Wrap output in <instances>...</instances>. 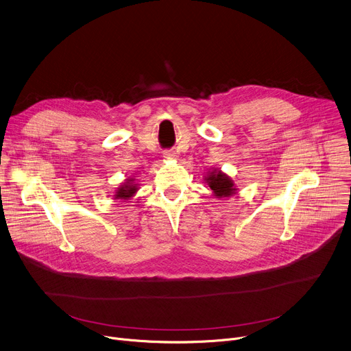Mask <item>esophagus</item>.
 Instances as JSON below:
<instances>
[{
  "label": "esophagus",
  "mask_w": 351,
  "mask_h": 351,
  "mask_svg": "<svg viewBox=\"0 0 351 351\" xmlns=\"http://www.w3.org/2000/svg\"><path fill=\"white\" fill-rule=\"evenodd\" d=\"M164 156H165V158H173V156H175V152H173V151H165V152H164Z\"/></svg>",
  "instance_id": "1"
}]
</instances>
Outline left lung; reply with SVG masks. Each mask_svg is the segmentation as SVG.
I'll return each instance as SVG.
<instances>
[{"instance_id":"left-lung-1","label":"left lung","mask_w":351,"mask_h":351,"mask_svg":"<svg viewBox=\"0 0 351 351\" xmlns=\"http://www.w3.org/2000/svg\"><path fill=\"white\" fill-rule=\"evenodd\" d=\"M210 189L214 192L215 196L218 197H230L231 195H234L235 189H234V182L222 172H211L207 178H206Z\"/></svg>"}]
</instances>
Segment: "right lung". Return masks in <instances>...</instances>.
<instances>
[{
  "label": "right lung",
  "mask_w": 351,
  "mask_h": 351,
  "mask_svg": "<svg viewBox=\"0 0 351 351\" xmlns=\"http://www.w3.org/2000/svg\"><path fill=\"white\" fill-rule=\"evenodd\" d=\"M137 192V186L136 184H130L129 182H127V184H123L121 187H119L117 189V192H116V199H129V197H132L134 193Z\"/></svg>",
  "instance_id": "right-lung-1"
}]
</instances>
